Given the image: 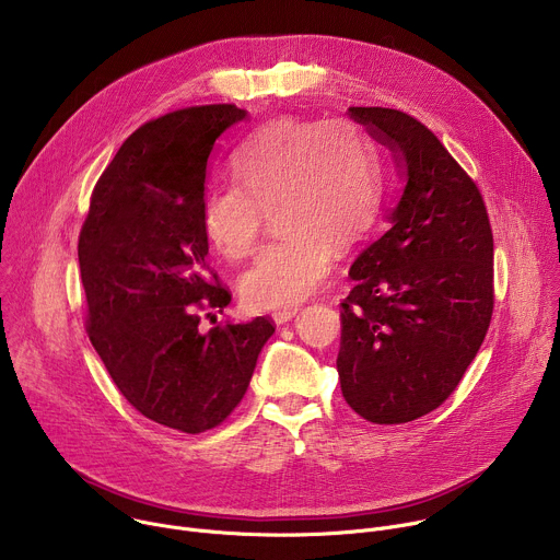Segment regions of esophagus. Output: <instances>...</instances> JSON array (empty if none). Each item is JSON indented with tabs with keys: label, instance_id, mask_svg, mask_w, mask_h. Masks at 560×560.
I'll return each mask as SVG.
<instances>
[{
	"label": "esophagus",
	"instance_id": "1",
	"mask_svg": "<svg viewBox=\"0 0 560 560\" xmlns=\"http://www.w3.org/2000/svg\"><path fill=\"white\" fill-rule=\"evenodd\" d=\"M296 314V305L294 307H283V310H275L272 312V318H275V324H288L290 318Z\"/></svg>",
	"mask_w": 560,
	"mask_h": 560
}]
</instances>
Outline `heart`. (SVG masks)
Masks as SVG:
<instances>
[{"label": "heart", "instance_id": "heart-1", "mask_svg": "<svg viewBox=\"0 0 560 560\" xmlns=\"http://www.w3.org/2000/svg\"><path fill=\"white\" fill-rule=\"evenodd\" d=\"M234 184L201 197V230L225 259L255 253L264 212L279 230L242 277L255 310L290 307L322 288L332 248L348 250L372 228L378 182L361 132L346 121L279 119L232 154Z\"/></svg>", "mask_w": 560, "mask_h": 560}]
</instances>
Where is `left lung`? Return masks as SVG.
I'll use <instances>...</instances> for the list:
<instances>
[{"label":"left lung","instance_id":"obj_1","mask_svg":"<svg viewBox=\"0 0 560 560\" xmlns=\"http://www.w3.org/2000/svg\"><path fill=\"white\" fill-rule=\"evenodd\" d=\"M406 173L389 228L352 264L337 372L376 425L436 410L481 348L494 312V236L474 179L404 110L352 106Z\"/></svg>","mask_w":560,"mask_h":560}]
</instances>
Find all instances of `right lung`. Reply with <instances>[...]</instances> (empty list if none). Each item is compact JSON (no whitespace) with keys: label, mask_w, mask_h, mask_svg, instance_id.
<instances>
[{"label":"right lung","mask_w":560,"mask_h":560,"mask_svg":"<svg viewBox=\"0 0 560 560\" xmlns=\"http://www.w3.org/2000/svg\"><path fill=\"white\" fill-rule=\"evenodd\" d=\"M244 117L208 104L139 126L95 184L79 232L93 348L137 412L186 434L221 425L242 404L275 332L270 316L201 330L232 296L206 259V166L217 137Z\"/></svg>","instance_id":"right-lung-1"}]
</instances>
